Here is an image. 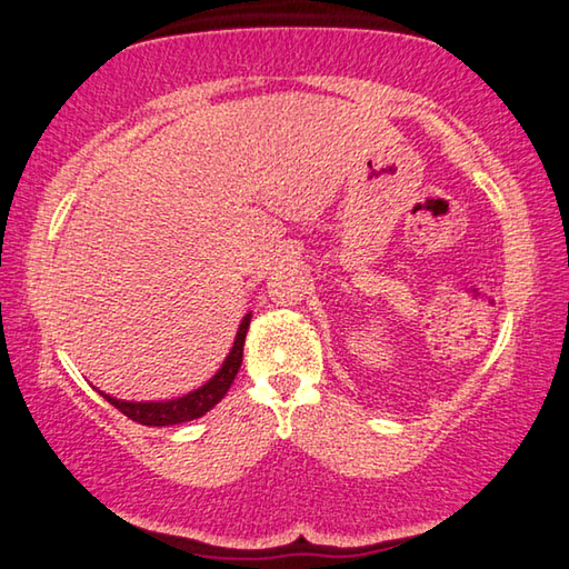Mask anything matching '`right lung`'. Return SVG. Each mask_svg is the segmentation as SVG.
I'll return each mask as SVG.
<instances>
[{
	"mask_svg": "<svg viewBox=\"0 0 569 569\" xmlns=\"http://www.w3.org/2000/svg\"><path fill=\"white\" fill-rule=\"evenodd\" d=\"M248 326H250V313H246L243 321H240L233 349H230L228 359L223 361V366H220L216 377L208 383H203L200 389L186 393V397L170 399V401H122V399L108 397V393L102 391L100 393L112 403L114 409L122 411L124 417L138 423H146V427H170V423H182V421L203 417L206 411L213 409L216 403L226 397L230 383H233L236 373L240 369V363H243V343H246Z\"/></svg>",
	"mask_w": 569,
	"mask_h": 569,
	"instance_id": "right-lung-1",
	"label": "right lung"
}]
</instances>
